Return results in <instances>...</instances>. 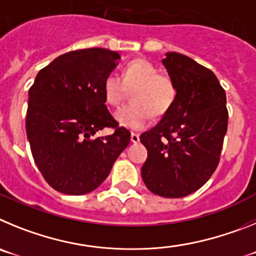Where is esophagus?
<instances>
[{"label":"esophagus","instance_id":"esophagus-1","mask_svg":"<svg viewBox=\"0 0 256 256\" xmlns=\"http://www.w3.org/2000/svg\"><path fill=\"white\" fill-rule=\"evenodd\" d=\"M130 141H132L133 144L140 142V134H137V133H132V134H130Z\"/></svg>","mask_w":256,"mask_h":256}]
</instances>
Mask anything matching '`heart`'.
Returning a JSON list of instances; mask_svg holds the SVG:
<instances>
[{"instance_id":"obj_1","label":"heart","mask_w":256,"mask_h":256,"mask_svg":"<svg viewBox=\"0 0 256 256\" xmlns=\"http://www.w3.org/2000/svg\"><path fill=\"white\" fill-rule=\"evenodd\" d=\"M132 91V104L115 112V120L124 128L144 130L151 120V115L162 116L170 110L177 98V87L173 79L159 70L150 61L133 60L126 64L122 73H110L102 83L104 98L110 106L120 105Z\"/></svg>"}]
</instances>
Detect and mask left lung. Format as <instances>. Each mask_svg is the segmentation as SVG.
<instances>
[{
    "label": "left lung",
    "instance_id": "obj_1",
    "mask_svg": "<svg viewBox=\"0 0 256 256\" xmlns=\"http://www.w3.org/2000/svg\"><path fill=\"white\" fill-rule=\"evenodd\" d=\"M162 64L177 98L140 140L148 148L142 180L155 195L177 198L198 191L216 169L227 133L226 92L212 70L178 52Z\"/></svg>",
    "mask_w": 256,
    "mask_h": 256
}]
</instances>
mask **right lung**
Returning <instances> with one entry per match:
<instances>
[{"instance_id": "1", "label": "right lung", "mask_w": 256, "mask_h": 256, "mask_svg": "<svg viewBox=\"0 0 256 256\" xmlns=\"http://www.w3.org/2000/svg\"><path fill=\"white\" fill-rule=\"evenodd\" d=\"M119 54L86 48L60 55L29 88L26 136L36 165L46 182L66 195H84L106 180L130 144L105 105L104 79L116 68ZM104 128L114 133L94 134Z\"/></svg>"}]
</instances>
